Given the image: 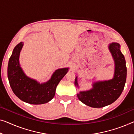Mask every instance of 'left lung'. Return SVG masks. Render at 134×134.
Wrapping results in <instances>:
<instances>
[{
  "mask_svg": "<svg viewBox=\"0 0 134 134\" xmlns=\"http://www.w3.org/2000/svg\"><path fill=\"white\" fill-rule=\"evenodd\" d=\"M109 49L115 61L114 78L109 81L96 82L90 90L80 92L77 97L82 102L93 108H102L113 103L119 98L124 89L126 80L127 69L124 55L119 43H113ZM75 84L77 85V77Z\"/></svg>",
  "mask_w": 134,
  "mask_h": 134,
  "instance_id": "left-lung-1",
  "label": "left lung"
}]
</instances>
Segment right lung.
<instances>
[{"mask_svg": "<svg viewBox=\"0 0 134 134\" xmlns=\"http://www.w3.org/2000/svg\"><path fill=\"white\" fill-rule=\"evenodd\" d=\"M23 46V42L18 44L9 58L8 77L10 86L16 96L23 102L33 105L47 103L53 98L58 84L66 75L69 69L57 70L46 83H38L27 77L20 67L19 58Z\"/></svg>", "mask_w": 134, "mask_h": 134, "instance_id": "1", "label": "right lung"}]
</instances>
